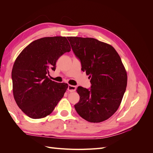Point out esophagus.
Masks as SVG:
<instances>
[{
	"label": "esophagus",
	"mask_w": 153,
	"mask_h": 153,
	"mask_svg": "<svg viewBox=\"0 0 153 153\" xmlns=\"http://www.w3.org/2000/svg\"><path fill=\"white\" fill-rule=\"evenodd\" d=\"M76 89V86H74V85H69L68 87V91L73 92H75Z\"/></svg>",
	"instance_id": "34e87169"
}]
</instances>
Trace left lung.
<instances>
[{"label": "left lung", "mask_w": 153, "mask_h": 153, "mask_svg": "<svg viewBox=\"0 0 153 153\" xmlns=\"http://www.w3.org/2000/svg\"><path fill=\"white\" fill-rule=\"evenodd\" d=\"M82 70L91 78V89L78 87L76 112L91 123L110 118L121 104L127 85V74L119 54L112 46L94 38L68 37Z\"/></svg>", "instance_id": "left-lung-1"}]
</instances>
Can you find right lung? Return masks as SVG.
I'll list each match as a JSON object with an SVG mask.
<instances>
[{
  "label": "right lung",
  "mask_w": 153,
  "mask_h": 153,
  "mask_svg": "<svg viewBox=\"0 0 153 153\" xmlns=\"http://www.w3.org/2000/svg\"><path fill=\"white\" fill-rule=\"evenodd\" d=\"M71 51L66 37H46L34 41L18 55L12 69L13 92L19 108L32 119L53 112L68 84L50 79L58 59Z\"/></svg>",
  "instance_id": "add662e5"
}]
</instances>
